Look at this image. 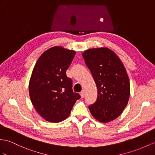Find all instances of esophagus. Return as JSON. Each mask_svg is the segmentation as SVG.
Returning a JSON list of instances; mask_svg holds the SVG:
<instances>
[{
	"label": "esophagus",
	"mask_w": 155,
	"mask_h": 155,
	"mask_svg": "<svg viewBox=\"0 0 155 155\" xmlns=\"http://www.w3.org/2000/svg\"><path fill=\"white\" fill-rule=\"evenodd\" d=\"M80 95H81V98H84V97H85V91H84V90H83L82 91H81V93H80Z\"/></svg>",
	"instance_id": "esophagus-1"
}]
</instances>
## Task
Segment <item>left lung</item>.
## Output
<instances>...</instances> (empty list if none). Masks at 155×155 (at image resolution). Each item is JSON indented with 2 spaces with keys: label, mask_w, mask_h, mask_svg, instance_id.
Wrapping results in <instances>:
<instances>
[{
  "label": "left lung",
  "mask_w": 155,
  "mask_h": 155,
  "mask_svg": "<svg viewBox=\"0 0 155 155\" xmlns=\"http://www.w3.org/2000/svg\"><path fill=\"white\" fill-rule=\"evenodd\" d=\"M82 56L97 87V101L89 105V110L99 122H110L121 114L129 100L126 70L118 56L107 48H91Z\"/></svg>",
  "instance_id": "1"
}]
</instances>
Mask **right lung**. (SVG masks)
Here are the masks:
<instances>
[{"label":"right lung","mask_w":155,"mask_h":155,"mask_svg":"<svg viewBox=\"0 0 155 155\" xmlns=\"http://www.w3.org/2000/svg\"><path fill=\"white\" fill-rule=\"evenodd\" d=\"M75 55L74 51L52 47L41 54L34 67L29 85L30 99L47 121H63L81 98L73 91L72 80L66 75Z\"/></svg>","instance_id":"obj_1"}]
</instances>
